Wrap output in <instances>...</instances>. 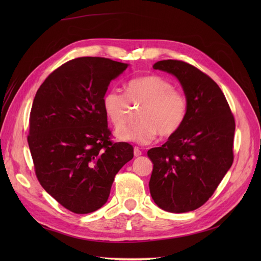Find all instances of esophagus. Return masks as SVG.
I'll use <instances>...</instances> for the list:
<instances>
[{
  "label": "esophagus",
  "instance_id": "1",
  "mask_svg": "<svg viewBox=\"0 0 261 261\" xmlns=\"http://www.w3.org/2000/svg\"><path fill=\"white\" fill-rule=\"evenodd\" d=\"M134 155H135V156H139V155H141V151H140V149H139L138 147H135V148H134Z\"/></svg>",
  "mask_w": 261,
  "mask_h": 261
}]
</instances>
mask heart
Segmentation results:
<instances>
[{"label":"heart","instance_id":"obj_1","mask_svg":"<svg viewBox=\"0 0 261 261\" xmlns=\"http://www.w3.org/2000/svg\"><path fill=\"white\" fill-rule=\"evenodd\" d=\"M139 107L137 122L115 133L121 141L147 145L158 134L170 137L176 134L187 114V99L174 85L156 75L138 77L125 86V94L115 89L108 90L102 98V109L115 128L127 122L130 107Z\"/></svg>","mask_w":261,"mask_h":261}]
</instances>
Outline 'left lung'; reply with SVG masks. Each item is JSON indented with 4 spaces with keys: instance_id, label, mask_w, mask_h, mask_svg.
I'll return each mask as SVG.
<instances>
[{
    "instance_id": "obj_1",
    "label": "left lung",
    "mask_w": 261,
    "mask_h": 261,
    "mask_svg": "<svg viewBox=\"0 0 261 261\" xmlns=\"http://www.w3.org/2000/svg\"><path fill=\"white\" fill-rule=\"evenodd\" d=\"M153 68L177 78L188 108L179 130L148 150L150 194L165 211H193L210 198L233 163L234 116L220 87L198 68L176 60L159 61Z\"/></svg>"
}]
</instances>
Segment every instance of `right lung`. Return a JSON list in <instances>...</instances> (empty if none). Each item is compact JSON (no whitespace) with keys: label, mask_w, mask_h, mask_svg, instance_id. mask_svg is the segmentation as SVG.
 <instances>
[{"label":"right lung","mask_w":261,"mask_h":261,"mask_svg":"<svg viewBox=\"0 0 261 261\" xmlns=\"http://www.w3.org/2000/svg\"><path fill=\"white\" fill-rule=\"evenodd\" d=\"M128 67L85 57L68 61L38 89L30 112L28 145L45 192L74 213L108 201L116 173L134 156L127 143H112L102 98Z\"/></svg>","instance_id":"1"}]
</instances>
